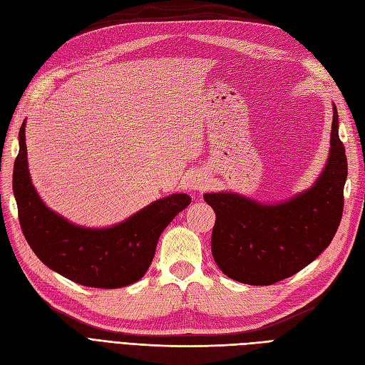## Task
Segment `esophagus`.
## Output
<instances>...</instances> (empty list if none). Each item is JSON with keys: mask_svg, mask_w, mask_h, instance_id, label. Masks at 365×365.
<instances>
[{"mask_svg": "<svg viewBox=\"0 0 365 365\" xmlns=\"http://www.w3.org/2000/svg\"><path fill=\"white\" fill-rule=\"evenodd\" d=\"M208 182H210L208 176L202 172H195V173L190 175V178H189L190 190H195V192L196 190H204L205 187L208 185Z\"/></svg>", "mask_w": 365, "mask_h": 365, "instance_id": "34e87169", "label": "esophagus"}]
</instances>
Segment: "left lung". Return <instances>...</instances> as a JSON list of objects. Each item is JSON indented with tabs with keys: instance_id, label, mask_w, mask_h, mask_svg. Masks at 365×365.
<instances>
[{
	"instance_id": "1",
	"label": "left lung",
	"mask_w": 365,
	"mask_h": 365,
	"mask_svg": "<svg viewBox=\"0 0 365 365\" xmlns=\"http://www.w3.org/2000/svg\"><path fill=\"white\" fill-rule=\"evenodd\" d=\"M324 169L309 189L280 202H259L236 192H210L216 213L212 254L227 277L267 286L302 271L332 242L344 207L346 149L335 103Z\"/></svg>"
}]
</instances>
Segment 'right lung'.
Wrapping results in <instances>:
<instances>
[{"label": "right lung", "mask_w": 365, "mask_h": 365, "mask_svg": "<svg viewBox=\"0 0 365 365\" xmlns=\"http://www.w3.org/2000/svg\"><path fill=\"white\" fill-rule=\"evenodd\" d=\"M14 195L21 228L38 259L65 279L101 289L138 282L150 267L164 228L192 201L185 193H172L115 225H76L48 208L31 182L26 120L19 129Z\"/></svg>", "instance_id": "1"}]
</instances>
